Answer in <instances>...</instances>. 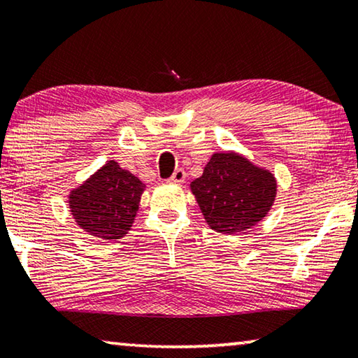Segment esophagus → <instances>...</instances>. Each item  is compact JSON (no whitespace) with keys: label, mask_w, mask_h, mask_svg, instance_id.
Instances as JSON below:
<instances>
[{"label":"esophagus","mask_w":358,"mask_h":358,"mask_svg":"<svg viewBox=\"0 0 358 358\" xmlns=\"http://www.w3.org/2000/svg\"><path fill=\"white\" fill-rule=\"evenodd\" d=\"M185 178H186L185 170L183 169H177L172 173V177H170V181H172V183H183Z\"/></svg>","instance_id":"esophagus-1"}]
</instances>
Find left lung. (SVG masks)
<instances>
[{
    "mask_svg": "<svg viewBox=\"0 0 358 358\" xmlns=\"http://www.w3.org/2000/svg\"><path fill=\"white\" fill-rule=\"evenodd\" d=\"M191 189L210 228L234 234L266 217L275 199L277 185L274 175L245 157L215 152Z\"/></svg>",
    "mask_w": 358,
    "mask_h": 358,
    "instance_id": "1",
    "label": "left lung"
}]
</instances>
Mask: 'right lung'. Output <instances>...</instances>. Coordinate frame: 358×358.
I'll return each mask as SVG.
<instances>
[{"mask_svg":"<svg viewBox=\"0 0 358 358\" xmlns=\"http://www.w3.org/2000/svg\"><path fill=\"white\" fill-rule=\"evenodd\" d=\"M145 185L110 161L70 194V208L78 224L105 241L127 234L137 215Z\"/></svg>","mask_w":358,"mask_h":358,"instance_id":"right-lung-1","label":"right lung"}]
</instances>
